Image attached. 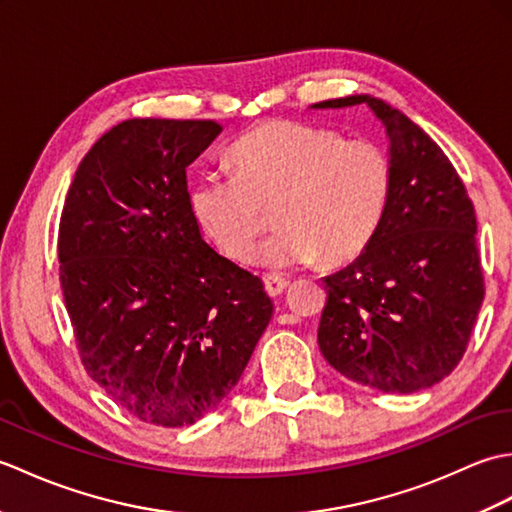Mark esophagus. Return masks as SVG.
<instances>
[{"label":"esophagus","mask_w":512,"mask_h":512,"mask_svg":"<svg viewBox=\"0 0 512 512\" xmlns=\"http://www.w3.org/2000/svg\"><path fill=\"white\" fill-rule=\"evenodd\" d=\"M290 281L284 277V275H277V273H270V275H264V286H266V292L270 297H277L281 295L288 288Z\"/></svg>","instance_id":"obj_1"}]
</instances>
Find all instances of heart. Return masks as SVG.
Returning a JSON list of instances; mask_svg holds the SVG:
<instances>
[{
  "label": "heart",
  "mask_w": 512,
  "mask_h": 512,
  "mask_svg": "<svg viewBox=\"0 0 512 512\" xmlns=\"http://www.w3.org/2000/svg\"><path fill=\"white\" fill-rule=\"evenodd\" d=\"M231 162L233 171L206 169L193 180V215L228 257L242 259L264 231V206H275L279 231L253 253L273 268L358 257L394 191V162L383 145L308 123L253 129L231 147Z\"/></svg>",
  "instance_id": "obj_1"
}]
</instances>
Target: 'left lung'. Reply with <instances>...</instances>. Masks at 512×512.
<instances>
[{
    "label": "left lung",
    "mask_w": 512,
    "mask_h": 512,
    "mask_svg": "<svg viewBox=\"0 0 512 512\" xmlns=\"http://www.w3.org/2000/svg\"><path fill=\"white\" fill-rule=\"evenodd\" d=\"M365 103L389 136L394 191L358 259L323 277L319 347L336 372L387 394H413L449 376L484 301L473 202L444 151L402 112L367 94L314 107Z\"/></svg>",
    "instance_id": "left-lung-1"
}]
</instances>
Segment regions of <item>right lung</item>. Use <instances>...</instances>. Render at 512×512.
Here are the masks:
<instances>
[{"label": "right lung", "mask_w": 512, "mask_h": 512, "mask_svg": "<svg viewBox=\"0 0 512 512\" xmlns=\"http://www.w3.org/2000/svg\"><path fill=\"white\" fill-rule=\"evenodd\" d=\"M215 121L132 118L96 140L59 224V277L85 372L134 418L193 424L228 396L273 317L262 279L217 255L187 167Z\"/></svg>", "instance_id": "right-lung-1"}]
</instances>
